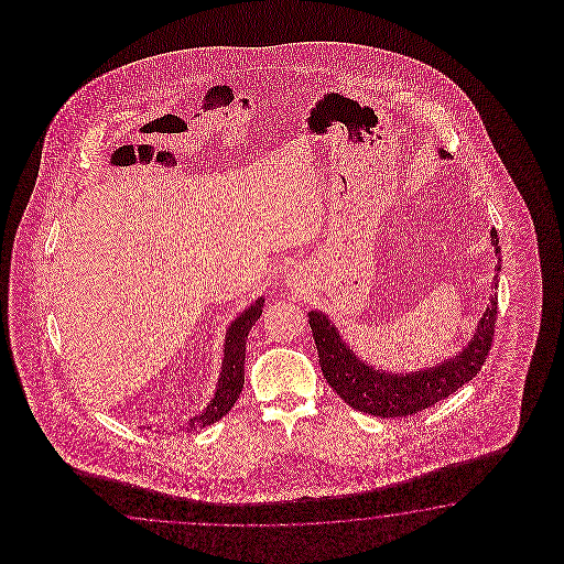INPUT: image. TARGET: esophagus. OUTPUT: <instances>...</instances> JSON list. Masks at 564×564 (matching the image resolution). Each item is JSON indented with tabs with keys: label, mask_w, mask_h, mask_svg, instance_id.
<instances>
[{
	"label": "esophagus",
	"mask_w": 564,
	"mask_h": 564,
	"mask_svg": "<svg viewBox=\"0 0 564 564\" xmlns=\"http://www.w3.org/2000/svg\"><path fill=\"white\" fill-rule=\"evenodd\" d=\"M286 282L288 286L300 290V286H304V276L300 272H292V274H288Z\"/></svg>",
	"instance_id": "1"
}]
</instances>
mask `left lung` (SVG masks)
I'll return each mask as SVG.
<instances>
[{
    "label": "left lung",
    "mask_w": 564,
    "mask_h": 564,
    "mask_svg": "<svg viewBox=\"0 0 564 564\" xmlns=\"http://www.w3.org/2000/svg\"><path fill=\"white\" fill-rule=\"evenodd\" d=\"M490 236L496 253H500L498 231L491 229ZM498 274L500 265H496L494 290H498ZM496 316L498 296L494 294L490 306L479 321L476 335L469 340L468 347L456 355V359H447L437 367H430L427 371L409 375L375 371L372 367L357 359L352 350L343 343L335 324H330L323 312H308V323L326 383L350 408L384 420L420 413L445 397L456 393L462 384L471 381L490 355Z\"/></svg>",
    "instance_id": "8db88e82"
}]
</instances>
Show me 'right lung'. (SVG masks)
<instances>
[{
	"label": "right lung",
	"mask_w": 564,
	"mask_h": 564,
	"mask_svg": "<svg viewBox=\"0 0 564 564\" xmlns=\"http://www.w3.org/2000/svg\"><path fill=\"white\" fill-rule=\"evenodd\" d=\"M264 300H256V304L248 311L238 316L231 326H229L228 336H226V350H224V365H221V377L217 383L216 397L207 405L202 415L193 417L189 421V427H205L216 421L221 420L234 403L238 401L241 389H243V360H246V338L252 330L253 324L262 314Z\"/></svg>",
	"instance_id": "right-lung-1"
}]
</instances>
